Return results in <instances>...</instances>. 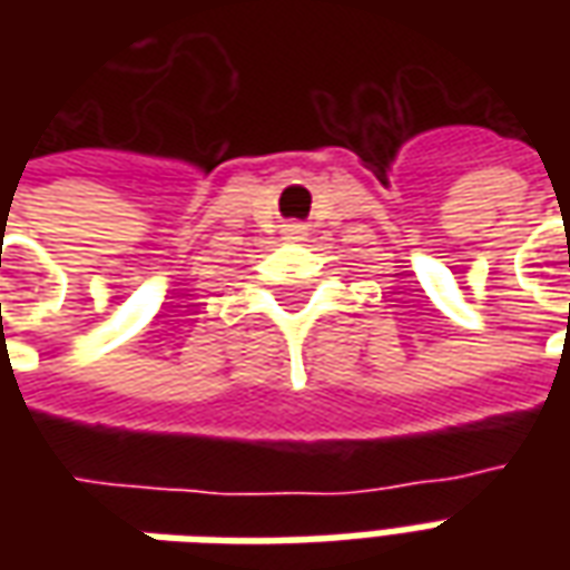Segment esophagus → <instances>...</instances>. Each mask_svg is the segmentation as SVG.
I'll use <instances>...</instances> for the list:
<instances>
[{"mask_svg": "<svg viewBox=\"0 0 570 570\" xmlns=\"http://www.w3.org/2000/svg\"><path fill=\"white\" fill-rule=\"evenodd\" d=\"M286 232H289V235H293V237H302V235H305V225L293 223V225H289V228H286Z\"/></svg>", "mask_w": 570, "mask_h": 570, "instance_id": "34e87169", "label": "esophagus"}]
</instances>
